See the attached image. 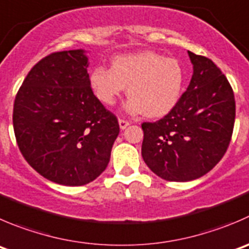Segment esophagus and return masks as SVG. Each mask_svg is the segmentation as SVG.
I'll use <instances>...</instances> for the list:
<instances>
[{
    "instance_id": "34e87169",
    "label": "esophagus",
    "mask_w": 249,
    "mask_h": 249,
    "mask_svg": "<svg viewBox=\"0 0 249 249\" xmlns=\"http://www.w3.org/2000/svg\"><path fill=\"white\" fill-rule=\"evenodd\" d=\"M118 122H119V126H120V129H122V130L126 129V127L130 125V123L126 122V120H124V119H119Z\"/></svg>"
}]
</instances>
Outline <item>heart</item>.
Instances as JSON below:
<instances>
[{
	"instance_id": "obj_1",
	"label": "heart",
	"mask_w": 249,
	"mask_h": 249,
	"mask_svg": "<svg viewBox=\"0 0 249 249\" xmlns=\"http://www.w3.org/2000/svg\"><path fill=\"white\" fill-rule=\"evenodd\" d=\"M185 68L176 58L152 51L118 55L112 67H96L90 86L100 102L113 106L127 88L129 114L161 118L180 101L185 86Z\"/></svg>"
}]
</instances>
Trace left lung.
Returning <instances> with one entry per match:
<instances>
[{
  "label": "left lung",
  "mask_w": 249,
  "mask_h": 249,
  "mask_svg": "<svg viewBox=\"0 0 249 249\" xmlns=\"http://www.w3.org/2000/svg\"><path fill=\"white\" fill-rule=\"evenodd\" d=\"M191 81L176 107L143 123L142 158L166 181L198 178L220 161L231 141L236 106L226 76L209 58L190 52Z\"/></svg>",
  "instance_id": "1"
}]
</instances>
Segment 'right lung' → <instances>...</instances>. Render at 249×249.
<instances>
[{"label":"right lung","instance_id":"1","mask_svg":"<svg viewBox=\"0 0 249 249\" xmlns=\"http://www.w3.org/2000/svg\"><path fill=\"white\" fill-rule=\"evenodd\" d=\"M84 50L55 52L33 67L16 96L13 127L25 160L64 186L91 182L107 168L117 117L93 95Z\"/></svg>","mask_w":249,"mask_h":249}]
</instances>
